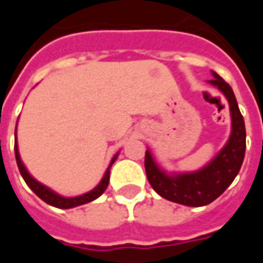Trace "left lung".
<instances>
[{
  "label": "left lung",
  "mask_w": 263,
  "mask_h": 263,
  "mask_svg": "<svg viewBox=\"0 0 263 263\" xmlns=\"http://www.w3.org/2000/svg\"><path fill=\"white\" fill-rule=\"evenodd\" d=\"M213 80L207 83L218 88L230 105L231 134L227 143L207 165L194 172H167L162 169L146 149L145 171L151 186L156 193L169 201L189 207L207 205L220 197L226 189L234 182L241 169L245 156V124L238 108L237 98L231 86L221 79L215 71H211Z\"/></svg>",
  "instance_id": "obj_1"
}]
</instances>
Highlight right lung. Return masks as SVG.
Returning a JSON list of instances; mask_svg holds the SVG:
<instances>
[{
  "label": "right lung",
  "mask_w": 263,
  "mask_h": 263,
  "mask_svg": "<svg viewBox=\"0 0 263 263\" xmlns=\"http://www.w3.org/2000/svg\"><path fill=\"white\" fill-rule=\"evenodd\" d=\"M18 124V122H16ZM118 154L120 152H117L114 155V158L111 159L109 162V166L107 167V171L104 173L103 179L100 180L96 187L90 190V192H87L84 194H80V196H74V197H65V196H62V194L56 193L53 192L52 189L48 187V186H45L43 183L37 182L35 177L32 176L31 173L28 172V169L24 165V162L21 159V155H20V149H18V141H16V129H15V159H16V165H18V169L21 172V176L24 177V180L28 184V187L31 189L33 193L36 194L37 197L43 200L45 203H48L49 205H53V207H58V209H73V207H77V205H81V204H87L92 201V200H96L98 198L101 194L105 192V189L108 186L109 183V169H111V166L114 163L117 158H118Z\"/></svg>",
  "instance_id": "obj_1"
}]
</instances>
